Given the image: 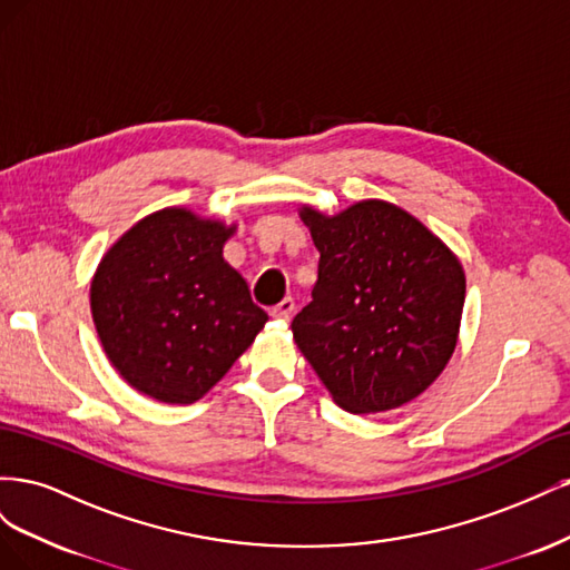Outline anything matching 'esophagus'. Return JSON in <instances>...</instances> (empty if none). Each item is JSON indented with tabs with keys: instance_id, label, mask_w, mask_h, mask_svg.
<instances>
[{
	"instance_id": "1",
	"label": "esophagus",
	"mask_w": 570,
	"mask_h": 570,
	"mask_svg": "<svg viewBox=\"0 0 570 570\" xmlns=\"http://www.w3.org/2000/svg\"><path fill=\"white\" fill-rule=\"evenodd\" d=\"M292 314H295V299H292V297H285L281 304H275L271 308V316L278 318V321H289Z\"/></svg>"
}]
</instances>
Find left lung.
<instances>
[{
    "instance_id": "1",
    "label": "left lung",
    "mask_w": 570,
    "mask_h": 570,
    "mask_svg": "<svg viewBox=\"0 0 570 570\" xmlns=\"http://www.w3.org/2000/svg\"><path fill=\"white\" fill-rule=\"evenodd\" d=\"M299 218L321 252L292 335L333 402L381 413L416 400L450 364L465 297L459 256L402 206L364 199Z\"/></svg>"
}]
</instances>
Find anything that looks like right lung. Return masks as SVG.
Returning a JSON list of instances; mask_svg holds the SVG:
<instances>
[{"label":"right lung","mask_w":570,"mask_h":570,"mask_svg":"<svg viewBox=\"0 0 570 570\" xmlns=\"http://www.w3.org/2000/svg\"><path fill=\"white\" fill-rule=\"evenodd\" d=\"M237 223L166 206L101 256L90 283L97 335L124 381L164 404H195L268 321L223 247Z\"/></svg>","instance_id":"obj_1"}]
</instances>
